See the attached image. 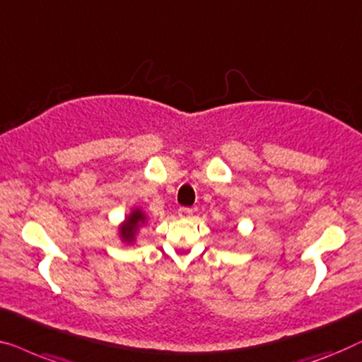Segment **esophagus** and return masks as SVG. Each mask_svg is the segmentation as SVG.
I'll list each match as a JSON object with an SVG mask.
<instances>
[{"instance_id":"1","label":"esophagus","mask_w":362,"mask_h":362,"mask_svg":"<svg viewBox=\"0 0 362 362\" xmlns=\"http://www.w3.org/2000/svg\"><path fill=\"white\" fill-rule=\"evenodd\" d=\"M192 213H193V210H192V208H188V206H180L179 208V216H182V218L190 216Z\"/></svg>"}]
</instances>
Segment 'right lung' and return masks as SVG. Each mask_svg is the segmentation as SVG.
<instances>
[{
    "label": "right lung",
    "mask_w": 362,
    "mask_h": 362,
    "mask_svg": "<svg viewBox=\"0 0 362 362\" xmlns=\"http://www.w3.org/2000/svg\"><path fill=\"white\" fill-rule=\"evenodd\" d=\"M144 221V215L139 210H134L129 215L128 220H126L124 226L121 228V236H123L124 241L131 243L132 239H134V233L137 230V226H139V223Z\"/></svg>",
    "instance_id": "add662e5"
}]
</instances>
